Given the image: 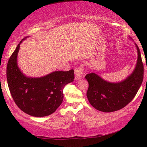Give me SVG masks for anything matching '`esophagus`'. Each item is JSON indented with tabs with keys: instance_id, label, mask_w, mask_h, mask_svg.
<instances>
[{
	"instance_id": "1",
	"label": "esophagus",
	"mask_w": 147,
	"mask_h": 147,
	"mask_svg": "<svg viewBox=\"0 0 147 147\" xmlns=\"http://www.w3.org/2000/svg\"><path fill=\"white\" fill-rule=\"evenodd\" d=\"M84 71V69L82 67H79L74 70V76H75V80H79L82 76V73Z\"/></svg>"
}]
</instances>
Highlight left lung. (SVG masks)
I'll use <instances>...</instances> for the list:
<instances>
[{
    "label": "left lung",
    "instance_id": "obj_1",
    "mask_svg": "<svg viewBox=\"0 0 147 147\" xmlns=\"http://www.w3.org/2000/svg\"><path fill=\"white\" fill-rule=\"evenodd\" d=\"M138 59L132 73L124 80L109 82L94 73L86 76L89 83L87 97L91 105L98 111L112 112L125 107L138 93L143 80V64L138 46Z\"/></svg>",
    "mask_w": 147,
    "mask_h": 147
}]
</instances>
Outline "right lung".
<instances>
[{
	"label": "right lung",
	"instance_id": "right-lung-1",
	"mask_svg": "<svg viewBox=\"0 0 147 147\" xmlns=\"http://www.w3.org/2000/svg\"><path fill=\"white\" fill-rule=\"evenodd\" d=\"M26 38L18 44L9 59L7 82L17 106L30 115L41 117L53 113L61 105L65 86L74 80V70L54 71L39 78L24 75L17 65V55L20 45Z\"/></svg>",
	"mask_w": 147,
	"mask_h": 147
}]
</instances>
